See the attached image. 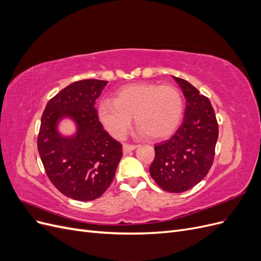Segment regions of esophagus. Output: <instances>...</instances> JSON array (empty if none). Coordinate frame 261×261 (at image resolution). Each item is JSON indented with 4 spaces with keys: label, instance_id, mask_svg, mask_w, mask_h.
<instances>
[{
    "label": "esophagus",
    "instance_id": "1",
    "mask_svg": "<svg viewBox=\"0 0 261 261\" xmlns=\"http://www.w3.org/2000/svg\"><path fill=\"white\" fill-rule=\"evenodd\" d=\"M137 148L136 145H129V144H123V152L124 153H127L129 151H133V150H135Z\"/></svg>",
    "mask_w": 261,
    "mask_h": 261
}]
</instances>
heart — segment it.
I'll list each match as a JSON object with an SVG mask.
<instances>
[{
    "mask_svg": "<svg viewBox=\"0 0 261 261\" xmlns=\"http://www.w3.org/2000/svg\"><path fill=\"white\" fill-rule=\"evenodd\" d=\"M183 111V97L175 87L141 83L117 90L114 101L102 100L98 116L116 139H122L130 128L133 116L140 134L161 139L177 128Z\"/></svg>",
    "mask_w": 261,
    "mask_h": 261,
    "instance_id": "obj_1",
    "label": "heart"
}]
</instances>
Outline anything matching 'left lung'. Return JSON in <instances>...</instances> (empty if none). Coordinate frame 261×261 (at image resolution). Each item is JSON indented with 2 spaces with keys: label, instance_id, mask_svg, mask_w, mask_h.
<instances>
[{
  "label": "left lung",
  "instance_id": "1",
  "mask_svg": "<svg viewBox=\"0 0 261 261\" xmlns=\"http://www.w3.org/2000/svg\"><path fill=\"white\" fill-rule=\"evenodd\" d=\"M173 78L186 99L184 121L170 139L154 146L155 155L149 172L164 191L183 193L208 174L219 126L209 99L185 80Z\"/></svg>",
  "mask_w": 261,
  "mask_h": 261
}]
</instances>
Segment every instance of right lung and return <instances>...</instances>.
Wrapping results in <instances>:
<instances>
[{
  "label": "right lung",
  "instance_id": "right-lung-1",
  "mask_svg": "<svg viewBox=\"0 0 261 261\" xmlns=\"http://www.w3.org/2000/svg\"><path fill=\"white\" fill-rule=\"evenodd\" d=\"M108 82L84 80L62 89L45 107L38 150L46 175L68 198L97 199L111 185L123 155L122 145L99 122L96 99ZM70 119L75 132L63 136L59 125Z\"/></svg>",
  "mask_w": 261,
  "mask_h": 261
}]
</instances>
